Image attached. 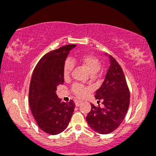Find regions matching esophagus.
<instances>
[{"mask_svg":"<svg viewBox=\"0 0 156 156\" xmlns=\"http://www.w3.org/2000/svg\"><path fill=\"white\" fill-rule=\"evenodd\" d=\"M82 103V101H80V100L75 101V105H76V107H79V106H80Z\"/></svg>","mask_w":156,"mask_h":156,"instance_id":"obj_1","label":"esophagus"}]
</instances>
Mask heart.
Wrapping results in <instances>:
<instances>
[{
	"mask_svg": "<svg viewBox=\"0 0 156 156\" xmlns=\"http://www.w3.org/2000/svg\"><path fill=\"white\" fill-rule=\"evenodd\" d=\"M80 62L83 66H85L86 69L89 71L91 75H95L100 70L101 64L100 60L95 56L93 55H84L80 58ZM74 64L72 60L67 59L65 61L63 66V76L65 79H68L70 76L74 69ZM72 91L76 96L78 98H83L87 96L89 93L90 89L85 86L80 85V84H75L72 87Z\"/></svg>",
	"mask_w": 156,
	"mask_h": 156,
	"instance_id": "b5f03b06",
	"label": "heart"
}]
</instances>
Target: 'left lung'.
Instances as JSON below:
<instances>
[{"instance_id":"8db88e82","label":"left lung","mask_w":156,"mask_h":156,"mask_svg":"<svg viewBox=\"0 0 156 156\" xmlns=\"http://www.w3.org/2000/svg\"><path fill=\"white\" fill-rule=\"evenodd\" d=\"M105 78L96 90L95 98L102 100L104 107L91 104V110L86 117L90 127L101 134H107L118 129L125 118L129 107L130 93L122 68L113 57Z\"/></svg>"}]
</instances>
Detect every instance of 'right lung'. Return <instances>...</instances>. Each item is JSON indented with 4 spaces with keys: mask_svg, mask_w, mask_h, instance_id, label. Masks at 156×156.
Returning <instances> with one entry per match:
<instances>
[{
    "mask_svg": "<svg viewBox=\"0 0 156 156\" xmlns=\"http://www.w3.org/2000/svg\"><path fill=\"white\" fill-rule=\"evenodd\" d=\"M76 45H66L44 55L35 67L29 88V104L38 127L56 135L67 128L74 112L72 100L61 102L57 87L64 82L63 66L68 55Z\"/></svg>",
    "mask_w": 156,
    "mask_h": 156,
    "instance_id": "right-lung-1",
    "label": "right lung"
}]
</instances>
